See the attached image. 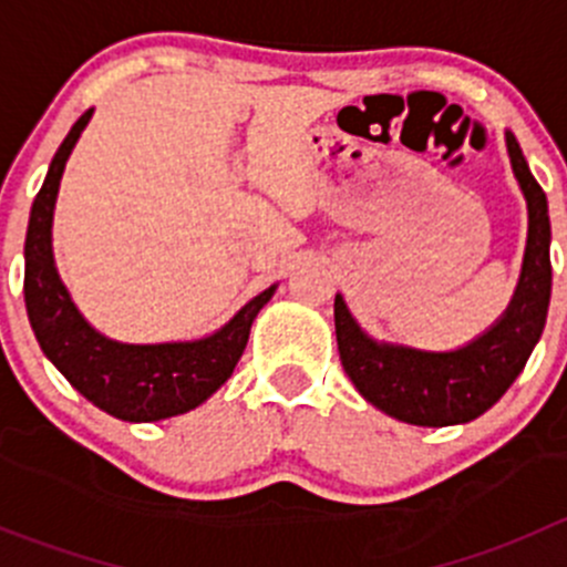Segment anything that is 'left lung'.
<instances>
[{
  "mask_svg": "<svg viewBox=\"0 0 567 567\" xmlns=\"http://www.w3.org/2000/svg\"><path fill=\"white\" fill-rule=\"evenodd\" d=\"M505 142L513 175L527 199L529 227L516 293L496 323L455 351H422L370 337L346 299L334 296L342 370L368 403L409 425H463L485 414L518 379L546 326L551 299L548 203L511 131H505Z\"/></svg>",
  "mask_w": 567,
  "mask_h": 567,
  "instance_id": "left-lung-1",
  "label": "left lung"
}]
</instances>
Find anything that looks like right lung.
<instances>
[{
  "label": "right lung",
  "instance_id": "obj_1",
  "mask_svg": "<svg viewBox=\"0 0 567 567\" xmlns=\"http://www.w3.org/2000/svg\"><path fill=\"white\" fill-rule=\"evenodd\" d=\"M82 114L54 153L32 203L24 244V301L40 348L76 392L123 422H158L186 414L210 398L236 370L251 320L271 301L277 285L257 293L214 334L177 342H120L87 323L54 266L51 225L65 162L87 128Z\"/></svg>",
  "mask_w": 567,
  "mask_h": 567
}]
</instances>
